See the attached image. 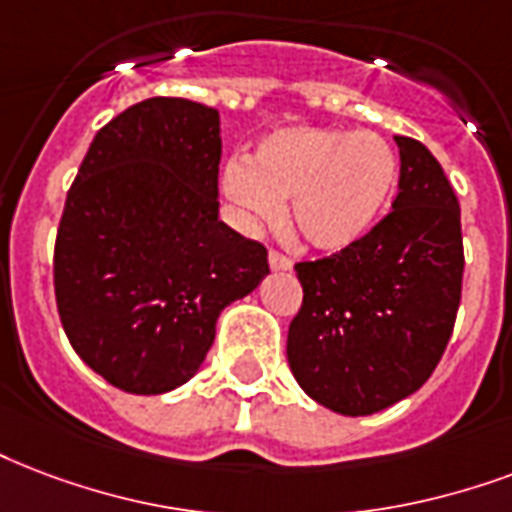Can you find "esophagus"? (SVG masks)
I'll return each mask as SVG.
<instances>
[{
  "label": "esophagus",
  "instance_id": "34e87169",
  "mask_svg": "<svg viewBox=\"0 0 512 512\" xmlns=\"http://www.w3.org/2000/svg\"><path fill=\"white\" fill-rule=\"evenodd\" d=\"M268 265H271V271H290L292 260L284 252H279V249H271L268 252Z\"/></svg>",
  "mask_w": 512,
  "mask_h": 512
}]
</instances>
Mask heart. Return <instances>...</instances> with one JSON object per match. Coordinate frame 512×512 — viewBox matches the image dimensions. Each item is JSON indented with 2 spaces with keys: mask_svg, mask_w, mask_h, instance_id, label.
Returning <instances> with one entry per match:
<instances>
[{
  "mask_svg": "<svg viewBox=\"0 0 512 512\" xmlns=\"http://www.w3.org/2000/svg\"><path fill=\"white\" fill-rule=\"evenodd\" d=\"M400 177L395 150L370 131L282 128L249 163L222 171V190L241 217L263 225L290 201V228L317 252H346L376 230Z\"/></svg>",
  "mask_w": 512,
  "mask_h": 512,
  "instance_id": "b5f03b06",
  "label": "heart"
}]
</instances>
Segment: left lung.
<instances>
[{"instance_id": "8db88e82", "label": "left lung", "mask_w": 512, "mask_h": 512, "mask_svg": "<svg viewBox=\"0 0 512 512\" xmlns=\"http://www.w3.org/2000/svg\"><path fill=\"white\" fill-rule=\"evenodd\" d=\"M392 212L346 252L295 263L303 303L287 362L311 400L370 416L413 395L438 368L462 300V214L443 166L395 136Z\"/></svg>"}]
</instances>
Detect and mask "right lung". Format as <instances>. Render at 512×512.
<instances>
[{"mask_svg":"<svg viewBox=\"0 0 512 512\" xmlns=\"http://www.w3.org/2000/svg\"><path fill=\"white\" fill-rule=\"evenodd\" d=\"M220 112L171 96L99 128L66 193L53 252L64 333L131 395L195 376L220 311L255 290L268 249L217 217Z\"/></svg>","mask_w":512,"mask_h":512,"instance_id":"obj_1","label":"right lung"}]
</instances>
